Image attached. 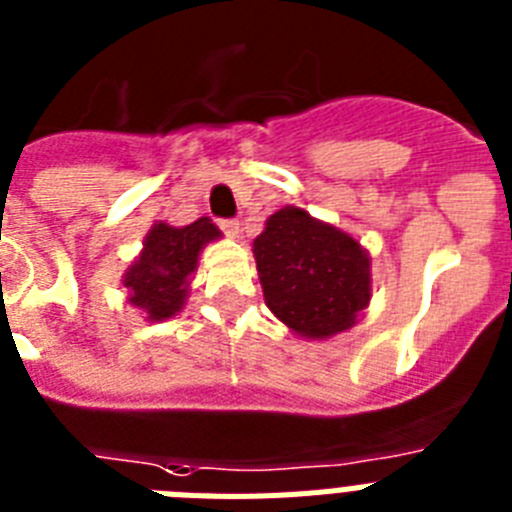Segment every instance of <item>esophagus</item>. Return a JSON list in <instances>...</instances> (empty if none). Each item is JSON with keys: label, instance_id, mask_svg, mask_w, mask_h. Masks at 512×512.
Here are the masks:
<instances>
[{"label": "esophagus", "instance_id": "34e87169", "mask_svg": "<svg viewBox=\"0 0 512 512\" xmlns=\"http://www.w3.org/2000/svg\"><path fill=\"white\" fill-rule=\"evenodd\" d=\"M218 226L229 236H239V221L236 218H223V221H218Z\"/></svg>", "mask_w": 512, "mask_h": 512}]
</instances>
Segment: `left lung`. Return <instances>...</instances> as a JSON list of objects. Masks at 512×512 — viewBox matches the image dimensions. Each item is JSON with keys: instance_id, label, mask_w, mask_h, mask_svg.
<instances>
[{"instance_id": "8db88e82", "label": "left lung", "mask_w": 512, "mask_h": 512, "mask_svg": "<svg viewBox=\"0 0 512 512\" xmlns=\"http://www.w3.org/2000/svg\"><path fill=\"white\" fill-rule=\"evenodd\" d=\"M265 304L302 338L354 328L372 296L369 255L346 231L286 205L252 244Z\"/></svg>"}]
</instances>
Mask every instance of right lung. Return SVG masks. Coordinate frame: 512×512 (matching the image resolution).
<instances>
[{"label":"right lung","instance_id":"add662e5","mask_svg":"<svg viewBox=\"0 0 512 512\" xmlns=\"http://www.w3.org/2000/svg\"><path fill=\"white\" fill-rule=\"evenodd\" d=\"M221 231L210 218H197L190 226L153 223L143 242V252L124 273L130 304L143 309L148 320L161 322L184 307L190 281L197 270V257L208 242H216Z\"/></svg>","mask_w":512,"mask_h":512}]
</instances>
